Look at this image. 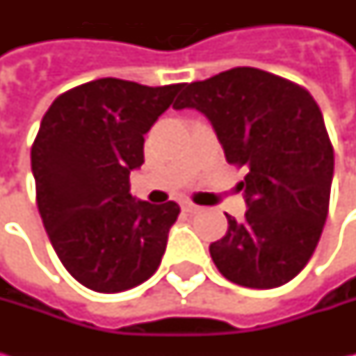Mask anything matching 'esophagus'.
I'll return each mask as SVG.
<instances>
[{
	"instance_id": "obj_1",
	"label": "esophagus",
	"mask_w": 356,
	"mask_h": 356,
	"mask_svg": "<svg viewBox=\"0 0 356 356\" xmlns=\"http://www.w3.org/2000/svg\"><path fill=\"white\" fill-rule=\"evenodd\" d=\"M182 210L188 213H194V212H198V206H196V204H192V202H186V204H182Z\"/></svg>"
}]
</instances>
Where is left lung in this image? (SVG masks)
<instances>
[{"mask_svg":"<svg viewBox=\"0 0 356 356\" xmlns=\"http://www.w3.org/2000/svg\"><path fill=\"white\" fill-rule=\"evenodd\" d=\"M174 108H196L212 122L229 164L248 174V212L227 216L226 236L210 245L220 273L252 289L291 281L315 252L329 212L333 144L307 89L253 67L190 83Z\"/></svg>","mask_w":356,"mask_h":356,"instance_id":"left-lung-1","label":"left lung"}]
</instances>
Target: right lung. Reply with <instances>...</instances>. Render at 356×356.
I'll list each match as a JSON object with an SVG mask.
<instances>
[{
	"instance_id": "1",
	"label": "right lung",
	"mask_w": 356,
	"mask_h": 356,
	"mask_svg": "<svg viewBox=\"0 0 356 356\" xmlns=\"http://www.w3.org/2000/svg\"><path fill=\"white\" fill-rule=\"evenodd\" d=\"M182 87L97 79L59 95L41 120L31 146L37 208L65 269L92 291L132 289L162 261L180 206L132 198L129 176Z\"/></svg>"
}]
</instances>
